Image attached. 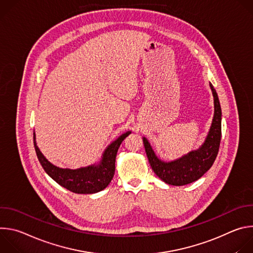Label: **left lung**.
Listing matches in <instances>:
<instances>
[{"instance_id": "left-lung-1", "label": "left lung", "mask_w": 253, "mask_h": 253, "mask_svg": "<svg viewBox=\"0 0 253 253\" xmlns=\"http://www.w3.org/2000/svg\"><path fill=\"white\" fill-rule=\"evenodd\" d=\"M214 101V115L209 132L202 145L189 153L172 161H163L157 157L149 141L143 137L144 147L154 173L167 184L182 186L192 183L206 173L218 154L221 140V107L214 87L209 82Z\"/></svg>"}]
</instances>
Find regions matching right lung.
I'll return each mask as SVG.
<instances>
[{"instance_id": "obj_1", "label": "right lung", "mask_w": 253, "mask_h": 253, "mask_svg": "<svg viewBox=\"0 0 253 253\" xmlns=\"http://www.w3.org/2000/svg\"><path fill=\"white\" fill-rule=\"evenodd\" d=\"M129 134H131V131L123 133L110 145H108L98 163L78 169L60 168L48 161L37 146L35 132L34 146L36 154H37V157L45 172L59 185L74 193L93 194L105 189L111 182L115 173V161L118 149L122 141Z\"/></svg>"}]
</instances>
